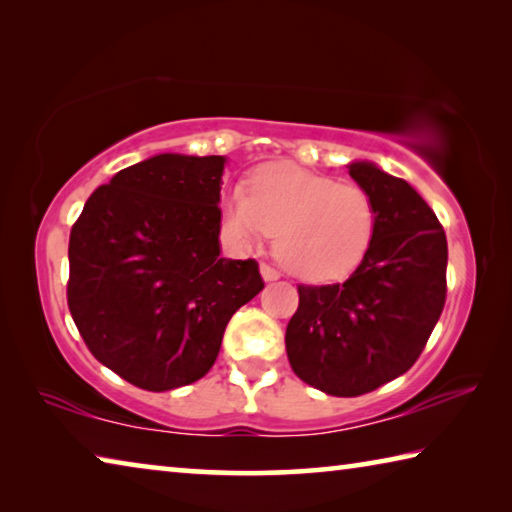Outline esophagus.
<instances>
[{
	"label": "esophagus",
	"instance_id": "1",
	"mask_svg": "<svg viewBox=\"0 0 512 512\" xmlns=\"http://www.w3.org/2000/svg\"><path fill=\"white\" fill-rule=\"evenodd\" d=\"M259 271H262V277H264L266 282H273V280H277V277H280V273H277L275 268H273V266H268V264H262V266H259Z\"/></svg>",
	"mask_w": 512,
	"mask_h": 512
}]
</instances>
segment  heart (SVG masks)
Returning a JSON list of instances; mask_svg holds the SVG:
<instances>
[{"label":"heart","instance_id":"b5f03b06","mask_svg":"<svg viewBox=\"0 0 512 512\" xmlns=\"http://www.w3.org/2000/svg\"><path fill=\"white\" fill-rule=\"evenodd\" d=\"M223 219L241 244L275 235V255L287 271L325 282L348 275L368 255L377 207L361 185L275 162L253 173L248 192L232 187L225 194Z\"/></svg>","mask_w":512,"mask_h":512}]
</instances>
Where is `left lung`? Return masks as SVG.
Listing matches in <instances>:
<instances>
[{
    "instance_id": "left-lung-1",
    "label": "left lung",
    "mask_w": 512,
    "mask_h": 512,
    "mask_svg": "<svg viewBox=\"0 0 512 512\" xmlns=\"http://www.w3.org/2000/svg\"><path fill=\"white\" fill-rule=\"evenodd\" d=\"M348 169L375 201V239L345 282L300 284L284 336L293 372L334 397L370 393L404 375L447 296V237L424 198L375 162L357 160Z\"/></svg>"
}]
</instances>
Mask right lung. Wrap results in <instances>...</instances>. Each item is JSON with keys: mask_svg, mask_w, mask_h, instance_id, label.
Returning <instances> with one entry per match:
<instances>
[{"mask_svg": "<svg viewBox=\"0 0 512 512\" xmlns=\"http://www.w3.org/2000/svg\"><path fill=\"white\" fill-rule=\"evenodd\" d=\"M223 155L160 153L121 169L69 235L67 305L103 366L162 393L207 375L232 314L264 289L221 257Z\"/></svg>", "mask_w": 512, "mask_h": 512, "instance_id": "right-lung-1", "label": "right lung"}]
</instances>
